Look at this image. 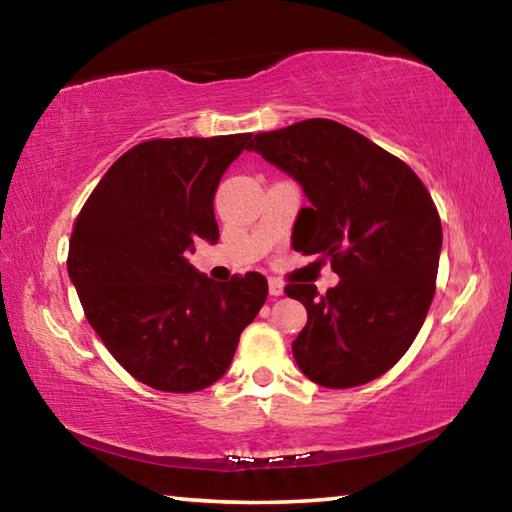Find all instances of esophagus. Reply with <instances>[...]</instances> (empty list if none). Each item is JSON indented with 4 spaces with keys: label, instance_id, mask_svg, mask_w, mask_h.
<instances>
[{
    "label": "esophagus",
    "instance_id": "1",
    "mask_svg": "<svg viewBox=\"0 0 512 512\" xmlns=\"http://www.w3.org/2000/svg\"><path fill=\"white\" fill-rule=\"evenodd\" d=\"M268 293H271L273 298L284 296V284L280 280H268Z\"/></svg>",
    "mask_w": 512,
    "mask_h": 512
}]
</instances>
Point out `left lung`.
Masks as SVG:
<instances>
[{
    "label": "left lung",
    "instance_id": "8db88e82",
    "mask_svg": "<svg viewBox=\"0 0 512 512\" xmlns=\"http://www.w3.org/2000/svg\"><path fill=\"white\" fill-rule=\"evenodd\" d=\"M248 151L309 198L293 250L329 259L341 277L325 296L314 284L287 287L307 309L291 345L300 370L325 388L381 377L411 348L436 293L443 228L427 187L400 158L332 119L259 133Z\"/></svg>",
    "mask_w": 512,
    "mask_h": 512
}]
</instances>
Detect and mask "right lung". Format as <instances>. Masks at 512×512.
<instances>
[{
	"instance_id": "add662e5",
	"label": "right lung",
	"mask_w": 512,
	"mask_h": 512,
	"mask_svg": "<svg viewBox=\"0 0 512 512\" xmlns=\"http://www.w3.org/2000/svg\"><path fill=\"white\" fill-rule=\"evenodd\" d=\"M250 133L133 146L106 171L69 239L67 273L85 318L121 368L164 393L225 375L268 296L262 273L214 282L189 264L219 241L214 194Z\"/></svg>"
}]
</instances>
